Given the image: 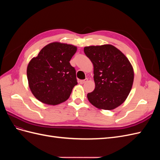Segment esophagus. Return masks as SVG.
Instances as JSON below:
<instances>
[{
	"mask_svg": "<svg viewBox=\"0 0 160 160\" xmlns=\"http://www.w3.org/2000/svg\"><path fill=\"white\" fill-rule=\"evenodd\" d=\"M88 81V79H83V80H80L79 82V83L80 84H83V83H86L87 81Z\"/></svg>",
	"mask_w": 160,
	"mask_h": 160,
	"instance_id": "1",
	"label": "esophagus"
}]
</instances>
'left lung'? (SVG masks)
<instances>
[{"label": "left lung", "instance_id": "left-lung-1", "mask_svg": "<svg viewBox=\"0 0 160 160\" xmlns=\"http://www.w3.org/2000/svg\"><path fill=\"white\" fill-rule=\"evenodd\" d=\"M84 52L93 65L95 88L88 94L89 102L101 109L118 108L127 99L133 85L134 72L129 61L111 45L85 47Z\"/></svg>", "mask_w": 160, "mask_h": 160}]
</instances>
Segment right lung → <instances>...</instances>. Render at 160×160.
Returning <instances> with one entry per match:
<instances>
[{
  "label": "right lung",
  "mask_w": 160,
  "mask_h": 160,
  "mask_svg": "<svg viewBox=\"0 0 160 160\" xmlns=\"http://www.w3.org/2000/svg\"><path fill=\"white\" fill-rule=\"evenodd\" d=\"M77 47L51 42L33 57L27 67L28 85L33 95L47 105H55L69 99L77 84L76 71L70 60Z\"/></svg>",
  "instance_id": "add662e5"
}]
</instances>
